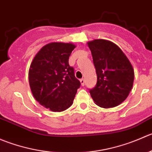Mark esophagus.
<instances>
[{
    "instance_id": "1",
    "label": "esophagus",
    "mask_w": 152,
    "mask_h": 152,
    "mask_svg": "<svg viewBox=\"0 0 152 152\" xmlns=\"http://www.w3.org/2000/svg\"><path fill=\"white\" fill-rule=\"evenodd\" d=\"M80 81L81 86H83L85 85V79H84V78H81V79L80 80Z\"/></svg>"
}]
</instances>
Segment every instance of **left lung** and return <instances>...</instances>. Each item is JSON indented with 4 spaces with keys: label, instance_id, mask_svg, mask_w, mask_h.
<instances>
[{
    "label": "left lung",
    "instance_id": "obj_1",
    "mask_svg": "<svg viewBox=\"0 0 152 152\" xmlns=\"http://www.w3.org/2000/svg\"><path fill=\"white\" fill-rule=\"evenodd\" d=\"M97 74V83L89 89L97 106L112 108L129 96L133 86V67L119 46L109 40L97 39L88 42Z\"/></svg>",
    "mask_w": 152,
    "mask_h": 152
}]
</instances>
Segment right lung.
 Masks as SVG:
<instances>
[{
  "label": "right lung",
  "mask_w": 152,
  "mask_h": 152,
  "mask_svg": "<svg viewBox=\"0 0 152 152\" xmlns=\"http://www.w3.org/2000/svg\"><path fill=\"white\" fill-rule=\"evenodd\" d=\"M70 43H50L33 59L28 71L31 93L40 105L52 112H63L73 103L80 82L75 76L69 58L75 48Z\"/></svg>",
  "instance_id": "obj_1"
}]
</instances>
